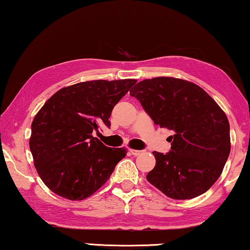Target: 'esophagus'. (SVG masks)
Returning <instances> with one entry per match:
<instances>
[{
	"label": "esophagus",
	"mask_w": 250,
	"mask_h": 250,
	"mask_svg": "<svg viewBox=\"0 0 250 250\" xmlns=\"http://www.w3.org/2000/svg\"><path fill=\"white\" fill-rule=\"evenodd\" d=\"M129 151H130V153L132 154V155H134V156H137V155H140L143 151H140V150H133V149H129Z\"/></svg>",
	"instance_id": "obj_1"
}]
</instances>
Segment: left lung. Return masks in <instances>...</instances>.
<instances>
[{
    "mask_svg": "<svg viewBox=\"0 0 250 250\" xmlns=\"http://www.w3.org/2000/svg\"><path fill=\"white\" fill-rule=\"evenodd\" d=\"M130 96L160 128L173 131L171 151H153L156 163L146 180L167 196L202 195L221 176L229 156V122L214 99L197 84L173 77L138 83Z\"/></svg>",
    "mask_w": 250,
    "mask_h": 250,
    "instance_id": "obj_1",
    "label": "left lung"
}]
</instances>
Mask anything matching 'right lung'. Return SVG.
Listing matches in <instances>:
<instances>
[{"mask_svg":"<svg viewBox=\"0 0 250 250\" xmlns=\"http://www.w3.org/2000/svg\"><path fill=\"white\" fill-rule=\"evenodd\" d=\"M135 79L92 80L62 88L46 101L32 122L29 138L34 166L57 195L80 201L99 189L126 154L108 147L92 133L110 126L115 105Z\"/></svg>","mask_w":250,"mask_h":250,"instance_id":"1","label":"right lung"}]
</instances>
